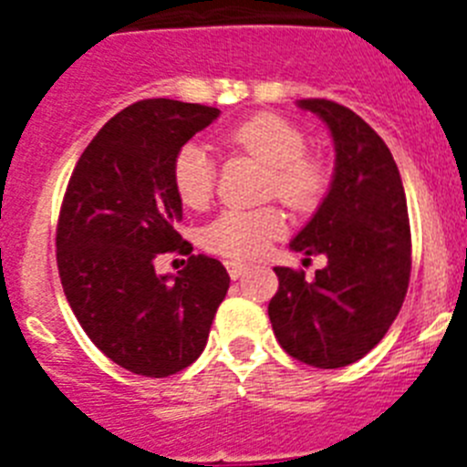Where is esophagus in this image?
<instances>
[{
    "mask_svg": "<svg viewBox=\"0 0 467 467\" xmlns=\"http://www.w3.org/2000/svg\"><path fill=\"white\" fill-rule=\"evenodd\" d=\"M247 269H250V266H247V264L236 262V259H231V262H226V271H229V275H231V278H234V280L241 278V275L245 274Z\"/></svg>",
    "mask_w": 467,
    "mask_h": 467,
    "instance_id": "obj_1",
    "label": "esophagus"
}]
</instances>
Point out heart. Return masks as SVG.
I'll return each mask as SVG.
<instances>
[{
    "label": "heart",
    "instance_id": "obj_1",
    "mask_svg": "<svg viewBox=\"0 0 467 467\" xmlns=\"http://www.w3.org/2000/svg\"><path fill=\"white\" fill-rule=\"evenodd\" d=\"M231 150L269 166V196H278L292 210H311L327 187L323 161L306 154V138L299 128L278 114H254L236 123L224 135ZM172 189L182 205L203 210L213 201L214 161L196 142L180 147L171 166ZM285 234V217L278 208L224 210L205 229L203 243L210 253L234 259H253Z\"/></svg>",
    "mask_w": 467,
    "mask_h": 467
}]
</instances>
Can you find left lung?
<instances>
[{
    "mask_svg": "<svg viewBox=\"0 0 467 467\" xmlns=\"http://www.w3.org/2000/svg\"><path fill=\"white\" fill-rule=\"evenodd\" d=\"M327 123L337 150L332 187L290 247L325 254L327 266H275L269 301L274 334L285 353L320 369L365 358L402 308L411 274V231L402 177L393 154L356 111L325 98L299 100Z\"/></svg>",
    "mask_w": 467,
    "mask_h": 467,
    "instance_id": "1",
    "label": "left lung"
}]
</instances>
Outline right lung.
Returning <instances> with one entry per match:
<instances>
[{
	"instance_id": "add662e5",
	"label": "right lung",
	"mask_w": 467,
	"mask_h": 467,
	"mask_svg": "<svg viewBox=\"0 0 467 467\" xmlns=\"http://www.w3.org/2000/svg\"><path fill=\"white\" fill-rule=\"evenodd\" d=\"M220 117L217 107L140 100L111 117L74 166L56 229L57 274L74 316L128 372H182L208 344L229 290L222 262L192 254L156 275L159 254H189L177 234L182 201L171 180L180 147Z\"/></svg>"
}]
</instances>
